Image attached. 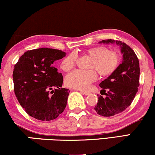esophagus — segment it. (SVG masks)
Listing matches in <instances>:
<instances>
[{
	"label": "esophagus",
	"mask_w": 155,
	"mask_h": 155,
	"mask_svg": "<svg viewBox=\"0 0 155 155\" xmlns=\"http://www.w3.org/2000/svg\"><path fill=\"white\" fill-rule=\"evenodd\" d=\"M81 93L83 95H88L90 94V92H88V91H81Z\"/></svg>",
	"instance_id": "esophagus-1"
}]
</instances>
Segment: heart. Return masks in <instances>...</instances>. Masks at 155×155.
<instances>
[{"instance_id": "b5f03b06", "label": "heart", "mask_w": 155, "mask_h": 155, "mask_svg": "<svg viewBox=\"0 0 155 155\" xmlns=\"http://www.w3.org/2000/svg\"><path fill=\"white\" fill-rule=\"evenodd\" d=\"M86 55L92 59L91 68L96 69L102 77H107L116 70L119 65V58L114 52L110 51L107 48L97 46L91 48L85 52ZM77 57L71 53L67 55L62 61L61 69L68 71L74 67ZM97 78V72L95 70L84 71L75 70L69 73L65 77V84L68 87L77 90H86L91 84Z\"/></svg>"}]
</instances>
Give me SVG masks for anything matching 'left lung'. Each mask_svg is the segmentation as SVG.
Returning a JSON list of instances; mask_svg holds the SVG:
<instances>
[{"instance_id": "obj_1", "label": "left lung", "mask_w": 155, "mask_h": 155, "mask_svg": "<svg viewBox=\"0 0 155 155\" xmlns=\"http://www.w3.org/2000/svg\"><path fill=\"white\" fill-rule=\"evenodd\" d=\"M99 43L119 45L123 55L121 64L99 84L102 88L100 93L103 92L105 97H98L94 108L100 116L112 117L125 110L134 100L139 86L140 66L135 52L125 43L112 39L102 40Z\"/></svg>"}]
</instances>
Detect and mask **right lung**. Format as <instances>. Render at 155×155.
<instances>
[{
    "label": "right lung",
    "mask_w": 155,
    "mask_h": 155,
    "mask_svg": "<svg viewBox=\"0 0 155 155\" xmlns=\"http://www.w3.org/2000/svg\"><path fill=\"white\" fill-rule=\"evenodd\" d=\"M60 50L42 48L25 52L13 70L15 95L29 116L51 121L67 106L69 89L62 88L63 77L53 67L65 56Z\"/></svg>",
    "instance_id": "right-lung-1"
}]
</instances>
